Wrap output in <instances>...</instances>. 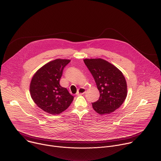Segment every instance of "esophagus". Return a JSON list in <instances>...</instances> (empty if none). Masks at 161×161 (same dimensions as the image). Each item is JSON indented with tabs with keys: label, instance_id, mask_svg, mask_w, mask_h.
Here are the masks:
<instances>
[{
	"label": "esophagus",
	"instance_id": "34e87169",
	"mask_svg": "<svg viewBox=\"0 0 161 161\" xmlns=\"http://www.w3.org/2000/svg\"><path fill=\"white\" fill-rule=\"evenodd\" d=\"M86 92V90L85 88H80L78 89L77 93H76V95H83Z\"/></svg>",
	"mask_w": 161,
	"mask_h": 161
}]
</instances>
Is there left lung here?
<instances>
[{"label":"left lung","instance_id":"8db88e82","mask_svg":"<svg viewBox=\"0 0 161 161\" xmlns=\"http://www.w3.org/2000/svg\"><path fill=\"white\" fill-rule=\"evenodd\" d=\"M84 63L92 73L100 97L92 103L99 114H108L118 109L127 96V84L122 72L102 59H85Z\"/></svg>","mask_w":161,"mask_h":161}]
</instances>
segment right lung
Segmentation results:
<instances>
[{
  "instance_id": "obj_1",
  "label": "right lung",
  "mask_w": 161,
  "mask_h": 161,
  "mask_svg": "<svg viewBox=\"0 0 161 161\" xmlns=\"http://www.w3.org/2000/svg\"><path fill=\"white\" fill-rule=\"evenodd\" d=\"M68 59L52 61L33 75L30 86L31 97L38 108L50 114H59L67 109L74 97L62 87L60 79Z\"/></svg>"
}]
</instances>
